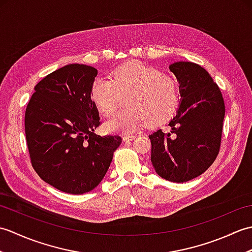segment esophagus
I'll return each instance as SVG.
<instances>
[{"instance_id": "obj_1", "label": "esophagus", "mask_w": 252, "mask_h": 252, "mask_svg": "<svg viewBox=\"0 0 252 252\" xmlns=\"http://www.w3.org/2000/svg\"><path fill=\"white\" fill-rule=\"evenodd\" d=\"M135 137L136 136L133 135V134H125V135H123V141H125V142H130L132 140H134Z\"/></svg>"}]
</instances>
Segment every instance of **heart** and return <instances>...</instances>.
<instances>
[{
  "mask_svg": "<svg viewBox=\"0 0 252 252\" xmlns=\"http://www.w3.org/2000/svg\"><path fill=\"white\" fill-rule=\"evenodd\" d=\"M91 98L99 114L107 118L123 105L129 108L105 122L108 132H132L148 123L156 126L169 121L178 108L180 93L173 78L138 62L123 63L110 80L97 78L91 88Z\"/></svg>",
  "mask_w": 252,
  "mask_h": 252,
  "instance_id": "obj_1",
  "label": "heart"
}]
</instances>
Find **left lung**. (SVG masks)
I'll use <instances>...</instances> for the list:
<instances>
[{
	"mask_svg": "<svg viewBox=\"0 0 252 252\" xmlns=\"http://www.w3.org/2000/svg\"><path fill=\"white\" fill-rule=\"evenodd\" d=\"M180 83L181 104L171 131L149 135L151 160L159 176L176 183L202 174L221 146L225 105L220 89L206 69L194 63L170 65Z\"/></svg>",
	"mask_w": 252,
	"mask_h": 252,
	"instance_id": "left-lung-1",
	"label": "left lung"
}]
</instances>
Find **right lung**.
I'll list each match as a JSON object with an SVG mask.
<instances>
[{
	"label": "right lung",
	"instance_id": "add662e5",
	"mask_svg": "<svg viewBox=\"0 0 252 252\" xmlns=\"http://www.w3.org/2000/svg\"><path fill=\"white\" fill-rule=\"evenodd\" d=\"M95 68L70 63L35 85L26 108L25 132L31 164L46 183L68 194L94 189L122 138L100 136L98 110L91 98Z\"/></svg>",
	"mask_w": 252,
	"mask_h": 252
}]
</instances>
